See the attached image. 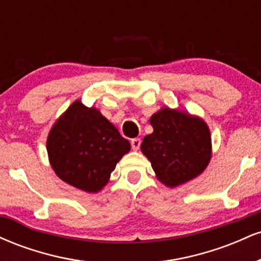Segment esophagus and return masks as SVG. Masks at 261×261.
Masks as SVG:
<instances>
[{
	"label": "esophagus",
	"mask_w": 261,
	"mask_h": 261,
	"mask_svg": "<svg viewBox=\"0 0 261 261\" xmlns=\"http://www.w3.org/2000/svg\"><path fill=\"white\" fill-rule=\"evenodd\" d=\"M141 146V140L140 139H133L131 140V147H133L134 151H137Z\"/></svg>",
	"instance_id": "34e87169"
}]
</instances>
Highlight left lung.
Wrapping results in <instances>:
<instances>
[{
    "mask_svg": "<svg viewBox=\"0 0 261 261\" xmlns=\"http://www.w3.org/2000/svg\"><path fill=\"white\" fill-rule=\"evenodd\" d=\"M149 122L153 133L143 137L141 152L151 162L158 180L176 188L201 174L212 155L211 134L203 119L166 107Z\"/></svg>",
    "mask_w": 261,
    "mask_h": 261,
    "instance_id": "8db88e82",
    "label": "left lung"
}]
</instances>
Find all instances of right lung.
<instances>
[{
  "mask_svg": "<svg viewBox=\"0 0 261 261\" xmlns=\"http://www.w3.org/2000/svg\"><path fill=\"white\" fill-rule=\"evenodd\" d=\"M130 142L97 108L74 100L53 125L46 140L50 166L61 180L86 193H98Z\"/></svg>",
  "mask_w": 261,
  "mask_h": 261,
  "instance_id": "right-lung-1",
  "label": "right lung"
}]
</instances>
